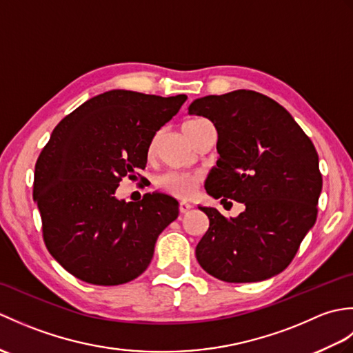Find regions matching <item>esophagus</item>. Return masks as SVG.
Returning <instances> with one entry per match:
<instances>
[{
    "mask_svg": "<svg viewBox=\"0 0 353 353\" xmlns=\"http://www.w3.org/2000/svg\"><path fill=\"white\" fill-rule=\"evenodd\" d=\"M191 209H192V205H191V203H186V201H181V203H179V211H181V214L190 212Z\"/></svg>",
    "mask_w": 353,
    "mask_h": 353,
    "instance_id": "esophagus-1",
    "label": "esophagus"
}]
</instances>
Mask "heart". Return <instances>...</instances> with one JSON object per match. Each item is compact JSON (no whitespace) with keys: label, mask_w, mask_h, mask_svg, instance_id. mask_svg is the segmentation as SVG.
Here are the masks:
<instances>
[{"label":"heart","mask_w":353,"mask_h":353,"mask_svg":"<svg viewBox=\"0 0 353 353\" xmlns=\"http://www.w3.org/2000/svg\"><path fill=\"white\" fill-rule=\"evenodd\" d=\"M206 119L196 118L191 121L183 124V130L190 129V127L197 125L200 123H205ZM201 177L194 172H182V171H167L156 179V185L159 186L162 191L172 197L177 199H190L194 192L197 191L199 183Z\"/></svg>","instance_id":"b5f03b06"}]
</instances>
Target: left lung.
I'll use <instances>...</instances> for the list:
<instances>
[{
	"label": "left lung",
	"mask_w": 353,
	"mask_h": 353,
	"mask_svg": "<svg viewBox=\"0 0 353 353\" xmlns=\"http://www.w3.org/2000/svg\"><path fill=\"white\" fill-rule=\"evenodd\" d=\"M188 112L211 119L219 132L220 157L206 192L245 206L229 220L199 206L209 219L196 249L199 264L232 283L279 274L317 220L323 179L316 147L287 109L254 91L201 97Z\"/></svg>",
	"instance_id": "obj_1"
}]
</instances>
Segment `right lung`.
<instances>
[{"label":"right lung","instance_id":"1","mask_svg":"<svg viewBox=\"0 0 353 353\" xmlns=\"http://www.w3.org/2000/svg\"><path fill=\"white\" fill-rule=\"evenodd\" d=\"M186 95L114 89L85 101L52 130L34 167L33 199L51 256L77 279L121 285L147 270L161 232L179 215L167 194L115 197L121 179L147 165L156 132Z\"/></svg>","mask_w":353,"mask_h":353}]
</instances>
